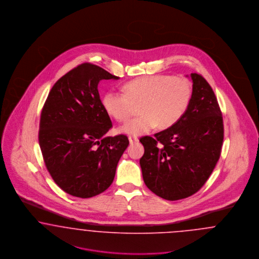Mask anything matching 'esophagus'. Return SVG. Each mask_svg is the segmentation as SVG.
Listing matches in <instances>:
<instances>
[{"label": "esophagus", "instance_id": "34e87169", "mask_svg": "<svg viewBox=\"0 0 259 259\" xmlns=\"http://www.w3.org/2000/svg\"><path fill=\"white\" fill-rule=\"evenodd\" d=\"M129 142H130V144H135L137 142H139V139L135 136H130L129 137Z\"/></svg>", "mask_w": 259, "mask_h": 259}]
</instances>
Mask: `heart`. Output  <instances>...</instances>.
I'll use <instances>...</instances> for the list:
<instances>
[{"mask_svg":"<svg viewBox=\"0 0 259 259\" xmlns=\"http://www.w3.org/2000/svg\"><path fill=\"white\" fill-rule=\"evenodd\" d=\"M124 92L111 90L103 97L106 111L118 121L127 120L140 105L141 114L119 128L127 135H143L157 125L167 129L179 122L192 98V84L185 76L151 74L124 85Z\"/></svg>","mask_w":259,"mask_h":259,"instance_id":"heart-1","label":"heart"}]
</instances>
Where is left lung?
Wrapping results in <instances>:
<instances>
[{
	"mask_svg": "<svg viewBox=\"0 0 259 259\" xmlns=\"http://www.w3.org/2000/svg\"><path fill=\"white\" fill-rule=\"evenodd\" d=\"M192 98L172 127L140 139L143 179L157 196L175 201L189 197L205 185L220 159L223 119L217 97L201 74H190Z\"/></svg>",
	"mask_w": 259,
	"mask_h": 259,
	"instance_id": "8db88e82",
	"label": "left lung"
}]
</instances>
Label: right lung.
<instances>
[{
  "mask_svg": "<svg viewBox=\"0 0 259 259\" xmlns=\"http://www.w3.org/2000/svg\"><path fill=\"white\" fill-rule=\"evenodd\" d=\"M83 63L50 90L40 113L38 143L51 178L66 193L90 198L112 184L127 136L107 137L111 118L99 95L102 79H118Z\"/></svg>",
  "mask_w": 259,
  "mask_h": 259,
  "instance_id": "right-lung-1",
  "label": "right lung"
}]
</instances>
